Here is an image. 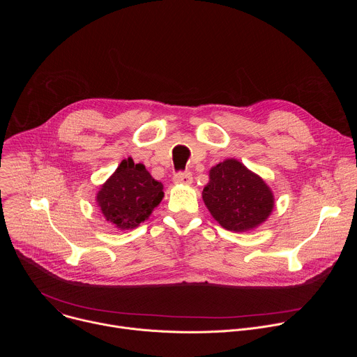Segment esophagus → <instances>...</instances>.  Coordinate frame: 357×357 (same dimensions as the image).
<instances>
[{
	"mask_svg": "<svg viewBox=\"0 0 357 357\" xmlns=\"http://www.w3.org/2000/svg\"><path fill=\"white\" fill-rule=\"evenodd\" d=\"M174 182L175 183H182V185H189V183H192V174L189 171L176 172L174 175Z\"/></svg>",
	"mask_w": 357,
	"mask_h": 357,
	"instance_id": "1",
	"label": "esophagus"
}]
</instances>
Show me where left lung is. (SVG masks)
<instances>
[{
    "instance_id": "obj_1",
    "label": "left lung",
    "mask_w": 357,
    "mask_h": 357,
    "mask_svg": "<svg viewBox=\"0 0 357 357\" xmlns=\"http://www.w3.org/2000/svg\"><path fill=\"white\" fill-rule=\"evenodd\" d=\"M202 197L222 227L244 231L266 222L274 196L266 182L236 160H226L209 172Z\"/></svg>"
}]
</instances>
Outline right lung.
Listing matches in <instances>:
<instances>
[{"label": "right lung", "mask_w": 357, "mask_h": 357, "mask_svg": "<svg viewBox=\"0 0 357 357\" xmlns=\"http://www.w3.org/2000/svg\"><path fill=\"white\" fill-rule=\"evenodd\" d=\"M162 197V183L152 178L142 164L128 158L101 186L97 203L112 225L126 230L144 222Z\"/></svg>", "instance_id": "obj_1"}]
</instances>
